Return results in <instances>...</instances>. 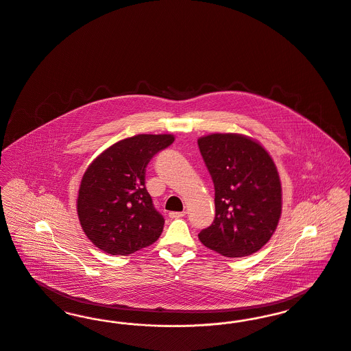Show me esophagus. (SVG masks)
Wrapping results in <instances>:
<instances>
[{
	"mask_svg": "<svg viewBox=\"0 0 351 351\" xmlns=\"http://www.w3.org/2000/svg\"><path fill=\"white\" fill-rule=\"evenodd\" d=\"M184 214H186V211H171V213H169V217L171 219H178V218L184 217Z\"/></svg>",
	"mask_w": 351,
	"mask_h": 351,
	"instance_id": "1",
	"label": "esophagus"
}]
</instances>
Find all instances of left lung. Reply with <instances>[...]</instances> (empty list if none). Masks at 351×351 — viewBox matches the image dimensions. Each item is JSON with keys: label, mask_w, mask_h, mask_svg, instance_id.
Masks as SVG:
<instances>
[{"label": "left lung", "mask_w": 351, "mask_h": 351, "mask_svg": "<svg viewBox=\"0 0 351 351\" xmlns=\"http://www.w3.org/2000/svg\"><path fill=\"white\" fill-rule=\"evenodd\" d=\"M215 187V219L199 232L207 248L243 258L268 243L281 217V182L269 153L239 133L198 138Z\"/></svg>", "instance_id": "8db88e82"}]
</instances>
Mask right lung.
<instances>
[{
    "label": "right lung",
    "instance_id": "1",
    "mask_svg": "<svg viewBox=\"0 0 351 351\" xmlns=\"http://www.w3.org/2000/svg\"><path fill=\"white\" fill-rule=\"evenodd\" d=\"M173 134H136L100 153L83 174L76 199L80 226L110 255H130L153 244L164 230L145 187V171Z\"/></svg>",
    "mask_w": 351,
    "mask_h": 351
}]
</instances>
